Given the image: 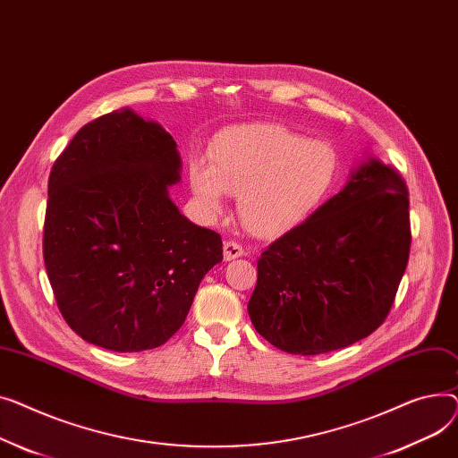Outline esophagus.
<instances>
[{"mask_svg":"<svg viewBox=\"0 0 458 458\" xmlns=\"http://www.w3.org/2000/svg\"><path fill=\"white\" fill-rule=\"evenodd\" d=\"M244 255H246V251H244V248L238 244V242L229 240V242H225V244H224V259L225 260H234V259L244 257Z\"/></svg>","mask_w":458,"mask_h":458,"instance_id":"1","label":"esophagus"}]
</instances>
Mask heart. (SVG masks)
<instances>
[{"label":"heart","instance_id":"1","mask_svg":"<svg viewBox=\"0 0 458 458\" xmlns=\"http://www.w3.org/2000/svg\"><path fill=\"white\" fill-rule=\"evenodd\" d=\"M191 186L199 205L218 216L225 192L238 194L244 225L276 236L305 222L331 194L338 177L336 151L321 140L272 125L224 131L210 149V165L191 163Z\"/></svg>","mask_w":458,"mask_h":458}]
</instances>
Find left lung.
<instances>
[{
    "mask_svg": "<svg viewBox=\"0 0 458 458\" xmlns=\"http://www.w3.org/2000/svg\"><path fill=\"white\" fill-rule=\"evenodd\" d=\"M409 251L407 184L368 157L336 196L262 251L251 324L292 355L352 345L388 316Z\"/></svg>",
    "mask_w": 458,
    "mask_h": 458,
    "instance_id": "left-lung-1",
    "label": "left lung"
}]
</instances>
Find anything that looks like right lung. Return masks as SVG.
<instances>
[{
	"mask_svg": "<svg viewBox=\"0 0 458 458\" xmlns=\"http://www.w3.org/2000/svg\"><path fill=\"white\" fill-rule=\"evenodd\" d=\"M172 134L131 109L79 129L49 174L44 264L66 324L118 353L163 345L184 324L222 236L170 199Z\"/></svg>",
	"mask_w": 458,
	"mask_h": 458,
	"instance_id": "right-lung-1",
	"label": "right lung"
}]
</instances>
